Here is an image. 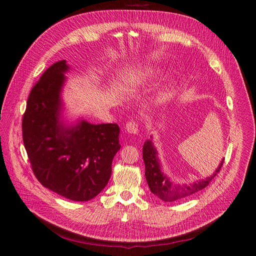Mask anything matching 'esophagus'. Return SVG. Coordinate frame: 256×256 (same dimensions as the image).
Wrapping results in <instances>:
<instances>
[{
  "mask_svg": "<svg viewBox=\"0 0 256 256\" xmlns=\"http://www.w3.org/2000/svg\"><path fill=\"white\" fill-rule=\"evenodd\" d=\"M126 131L128 134H138V124L134 122H128L126 124Z\"/></svg>",
  "mask_w": 256,
  "mask_h": 256,
  "instance_id": "esophagus-1",
  "label": "esophagus"
}]
</instances>
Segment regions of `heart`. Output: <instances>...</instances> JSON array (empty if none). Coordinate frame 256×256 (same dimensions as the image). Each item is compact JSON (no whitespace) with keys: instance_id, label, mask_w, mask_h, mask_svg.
<instances>
[{"instance_id":"obj_1","label":"heart","mask_w":256,"mask_h":256,"mask_svg":"<svg viewBox=\"0 0 256 256\" xmlns=\"http://www.w3.org/2000/svg\"><path fill=\"white\" fill-rule=\"evenodd\" d=\"M136 74H138V77L140 80L149 82L158 74V70L156 68H152V66H145V68H138ZM174 82H170L166 84H164L161 89L156 93V95L154 96V100H152V104L154 107H160V106L166 104L170 100V96L172 94V91H174Z\"/></svg>"}]
</instances>
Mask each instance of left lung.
Segmentation results:
<instances>
[{
	"label": "left lung",
	"mask_w": 256,
	"mask_h": 256,
	"mask_svg": "<svg viewBox=\"0 0 256 256\" xmlns=\"http://www.w3.org/2000/svg\"><path fill=\"white\" fill-rule=\"evenodd\" d=\"M158 150L154 145L152 136L145 140L143 145V160L145 163V177L150 192L165 202H172L190 197L206 188L222 168L224 158L219 163L216 170L208 177L190 183L176 184L167 174L162 172V165L158 156Z\"/></svg>",
	"instance_id": "8db88e82"
}]
</instances>
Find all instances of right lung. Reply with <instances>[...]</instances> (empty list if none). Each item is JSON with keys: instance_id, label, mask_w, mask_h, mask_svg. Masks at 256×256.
I'll use <instances>...</instances> for the list:
<instances>
[{"instance_id": "1", "label": "right lung", "mask_w": 256, "mask_h": 256, "mask_svg": "<svg viewBox=\"0 0 256 256\" xmlns=\"http://www.w3.org/2000/svg\"><path fill=\"white\" fill-rule=\"evenodd\" d=\"M70 66L57 61L32 89L22 122L32 172L44 188L73 201H88L104 188L120 149L118 124L64 118L61 95Z\"/></svg>"}]
</instances>
